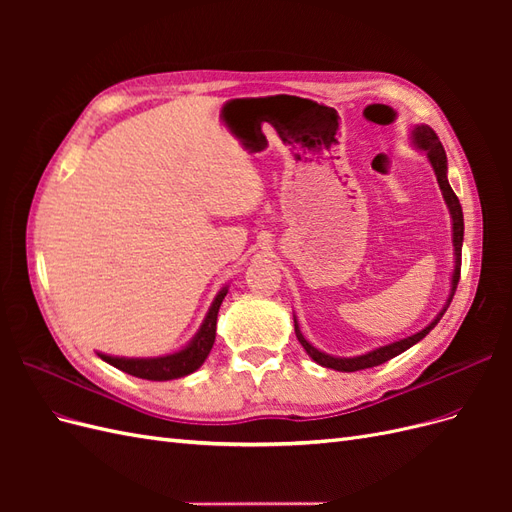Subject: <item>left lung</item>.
<instances>
[{"label":"left lung","instance_id":"obj_1","mask_svg":"<svg viewBox=\"0 0 512 512\" xmlns=\"http://www.w3.org/2000/svg\"><path fill=\"white\" fill-rule=\"evenodd\" d=\"M410 145L416 151H423L425 156H427V160H429V164L433 168V173H436V179H438V185H440V192L444 196V203L448 207V213H451V224H453V273H451V290H448L446 303L438 312V316L433 318L425 329L416 331L414 335H408L404 339H397V342L378 346V348L369 350L365 354H359V356H333V354H327V352L318 350L316 346H312V344L307 342L305 335L299 329L297 316H294V333H297V339L301 342V346L305 348V352L312 356V359L318 365H322V367H329V369H335V371H359V369H369V367H376V365H382L386 361H391L393 356L406 352L408 348H412L414 344L421 342V339L440 322V318L444 316L448 305H451V301H453L455 288L459 284V271H461L463 211H461V205H459V198L455 196L451 183H448V177H446L448 175V160H446V153H444V147L440 143L438 134L433 132L429 126H425V123H418V126H414L412 132H410Z\"/></svg>","mask_w":512,"mask_h":512}]
</instances>
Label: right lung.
<instances>
[{
    "mask_svg": "<svg viewBox=\"0 0 512 512\" xmlns=\"http://www.w3.org/2000/svg\"><path fill=\"white\" fill-rule=\"evenodd\" d=\"M226 294H228V286H224L218 294H215L209 312L203 324H200V329L196 331V335L188 344L181 346L175 352L162 354V356H113V354L98 352V356L108 365H113L121 371H126V374L143 378V380L164 382V380H177L183 376H190L205 363V359L213 348L215 324H218V312Z\"/></svg>",
    "mask_w": 512,
    "mask_h": 512,
    "instance_id": "add662e5",
    "label": "right lung"
}]
</instances>
